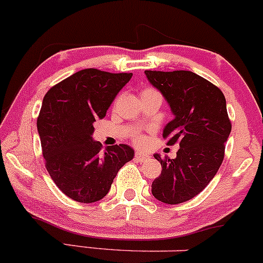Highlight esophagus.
Returning <instances> with one entry per match:
<instances>
[{
  "instance_id": "34e87169",
  "label": "esophagus",
  "mask_w": 263,
  "mask_h": 263,
  "mask_svg": "<svg viewBox=\"0 0 263 263\" xmlns=\"http://www.w3.org/2000/svg\"><path fill=\"white\" fill-rule=\"evenodd\" d=\"M134 158H135V160H138V162H144V160L148 159L149 155L148 154H144L143 152H135Z\"/></svg>"
}]
</instances>
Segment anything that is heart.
<instances>
[{"label":"heart","mask_w":263,"mask_h":263,"mask_svg":"<svg viewBox=\"0 0 263 263\" xmlns=\"http://www.w3.org/2000/svg\"><path fill=\"white\" fill-rule=\"evenodd\" d=\"M149 90H154V89H145L144 91H149ZM133 142L137 144L138 146H143V145H145L146 142H148V138H146L144 134L138 133V134H135L134 137H133Z\"/></svg>","instance_id":"1"}]
</instances>
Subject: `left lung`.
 <instances>
[{
	"instance_id": "obj_1",
	"label": "left lung",
	"mask_w": 263,
	"mask_h": 263,
	"mask_svg": "<svg viewBox=\"0 0 263 263\" xmlns=\"http://www.w3.org/2000/svg\"><path fill=\"white\" fill-rule=\"evenodd\" d=\"M145 75L174 114L163 138L168 145L180 146L174 159L154 155L162 173L153 180L152 193L166 204H179L207 187L222 164L232 129L226 98L211 81L192 71L145 70Z\"/></svg>"
}]
</instances>
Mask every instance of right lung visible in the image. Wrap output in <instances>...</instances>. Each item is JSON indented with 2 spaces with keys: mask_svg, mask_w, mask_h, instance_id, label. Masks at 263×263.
<instances>
[{
  "mask_svg": "<svg viewBox=\"0 0 263 263\" xmlns=\"http://www.w3.org/2000/svg\"><path fill=\"white\" fill-rule=\"evenodd\" d=\"M132 76L84 69L53 85L42 100L37 130L45 165L59 189L76 202L104 198L119 169L134 157L126 144L101 152V143L91 138L94 121L105 117Z\"/></svg>",
  "mask_w": 263,
  "mask_h": 263,
  "instance_id": "obj_1",
  "label": "right lung"
}]
</instances>
